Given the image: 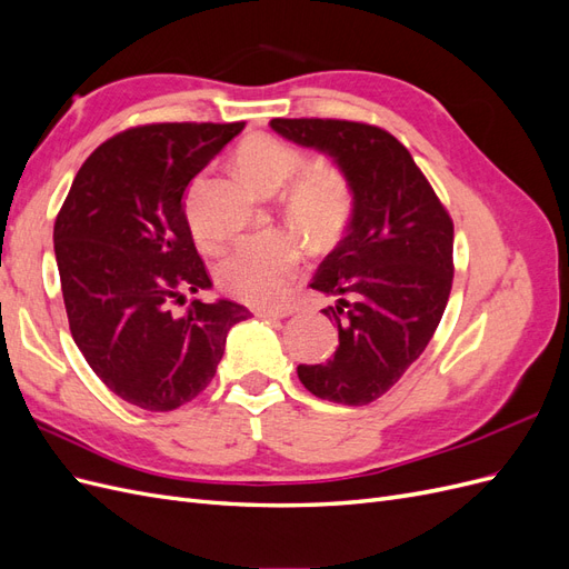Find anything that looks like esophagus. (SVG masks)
Segmentation results:
<instances>
[{
    "instance_id": "1",
    "label": "esophagus",
    "mask_w": 569,
    "mask_h": 569,
    "mask_svg": "<svg viewBox=\"0 0 569 569\" xmlns=\"http://www.w3.org/2000/svg\"><path fill=\"white\" fill-rule=\"evenodd\" d=\"M258 318H270V320H282L289 318L295 313V308L291 306H263V308H256L253 311Z\"/></svg>"
}]
</instances>
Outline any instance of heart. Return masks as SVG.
Wrapping results in <instances>:
<instances>
[{"label": "heart", "instance_id": "heart-1", "mask_svg": "<svg viewBox=\"0 0 569 569\" xmlns=\"http://www.w3.org/2000/svg\"><path fill=\"white\" fill-rule=\"evenodd\" d=\"M237 170L261 192H274L297 176L306 163L303 151L272 134H251L234 153ZM287 220L313 244L325 247L349 226L353 189L339 168L322 166L306 170L291 181L282 197ZM197 242L206 237L194 228ZM301 244L289 232H258L242 237L218 263V284L239 301L253 306L274 303L295 278L301 261Z\"/></svg>", "mask_w": 569, "mask_h": 569}]
</instances>
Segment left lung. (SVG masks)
I'll list each match as a JSON object with an SVG mask.
<instances>
[{
	"label": "left lung",
	"instance_id": "left-lung-1",
	"mask_svg": "<svg viewBox=\"0 0 569 569\" xmlns=\"http://www.w3.org/2000/svg\"><path fill=\"white\" fill-rule=\"evenodd\" d=\"M284 140L330 157L349 178L347 237L325 256L313 289L335 297V358L299 366L318 399L366 406L427 349L453 282V222L410 151L382 128L322 118H272Z\"/></svg>",
	"mask_w": 569,
	"mask_h": 569
}]
</instances>
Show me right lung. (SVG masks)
I'll use <instances>...</instances> for the list:
<instances>
[{
    "instance_id": "obj_1",
    "label": "right lung",
    "mask_w": 569,
    "mask_h": 569,
    "mask_svg": "<svg viewBox=\"0 0 569 569\" xmlns=\"http://www.w3.org/2000/svg\"><path fill=\"white\" fill-rule=\"evenodd\" d=\"M244 123H157L120 132L82 163L54 222L73 341L120 399L153 412L213 380L228 332L249 308L184 303L213 282L184 216L189 182Z\"/></svg>"
}]
</instances>
